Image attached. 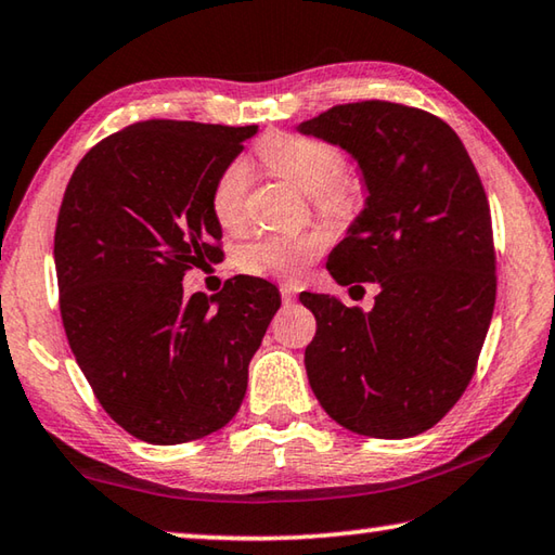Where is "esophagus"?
I'll return each instance as SVG.
<instances>
[{"instance_id": "1", "label": "esophagus", "mask_w": 555, "mask_h": 555, "mask_svg": "<svg viewBox=\"0 0 555 555\" xmlns=\"http://www.w3.org/2000/svg\"><path fill=\"white\" fill-rule=\"evenodd\" d=\"M296 284H288V281H286V284H281V298H284L286 300V304H291V300H294L296 298Z\"/></svg>"}]
</instances>
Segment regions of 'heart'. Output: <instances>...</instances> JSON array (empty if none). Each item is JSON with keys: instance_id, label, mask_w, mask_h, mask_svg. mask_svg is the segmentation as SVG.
<instances>
[{"instance_id": "heart-1", "label": "heart", "mask_w": 555, "mask_h": 555, "mask_svg": "<svg viewBox=\"0 0 555 555\" xmlns=\"http://www.w3.org/2000/svg\"><path fill=\"white\" fill-rule=\"evenodd\" d=\"M259 156L271 173L313 195L318 210L347 215L354 208L357 193L352 181L343 176V154L321 139L298 134H274L259 144ZM249 173L242 162L224 168L212 188V212L222 228L234 230L244 220ZM325 247L321 234H264L247 244L242 255L244 269L251 274L298 279L313 264Z\"/></svg>"}]
</instances>
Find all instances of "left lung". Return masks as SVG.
<instances>
[{
    "label": "left lung",
    "instance_id": "obj_1",
    "mask_svg": "<svg viewBox=\"0 0 555 555\" xmlns=\"http://www.w3.org/2000/svg\"><path fill=\"white\" fill-rule=\"evenodd\" d=\"M296 129L350 154L367 193L327 271L340 286H379L367 313L300 294L315 315L308 382L327 416L352 434H424L463 397L494 311L480 176L443 119L397 102L337 105Z\"/></svg>",
    "mask_w": 555,
    "mask_h": 555
}]
</instances>
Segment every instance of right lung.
Segmentation results:
<instances>
[{
  "instance_id": "1",
  "label": "right lung",
  "mask_w": 555,
  "mask_h": 555,
  "mask_svg": "<svg viewBox=\"0 0 555 555\" xmlns=\"http://www.w3.org/2000/svg\"><path fill=\"white\" fill-rule=\"evenodd\" d=\"M255 134L139 121L92 146L65 188L53 242L65 335L102 409L146 443L230 424L281 306L255 276L183 294L185 271L222 255L212 188Z\"/></svg>"
}]
</instances>
